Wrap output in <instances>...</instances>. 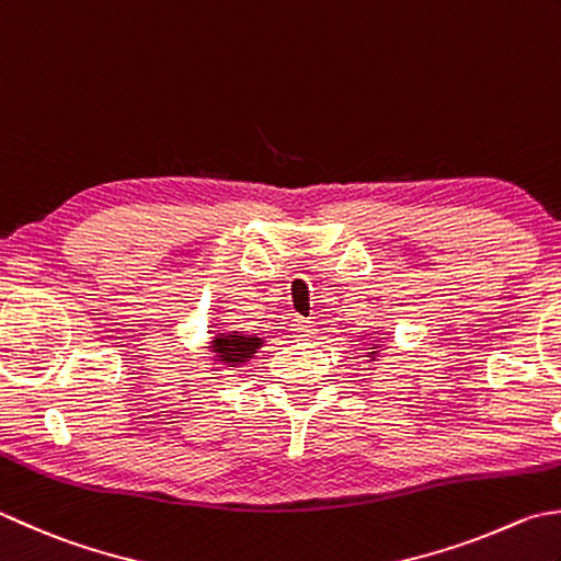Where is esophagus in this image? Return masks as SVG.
<instances>
[{"mask_svg": "<svg viewBox=\"0 0 561 561\" xmlns=\"http://www.w3.org/2000/svg\"><path fill=\"white\" fill-rule=\"evenodd\" d=\"M291 333L296 340H309L316 335V325L311 321H304V318H294Z\"/></svg>", "mask_w": 561, "mask_h": 561, "instance_id": "esophagus-1", "label": "esophagus"}]
</instances>
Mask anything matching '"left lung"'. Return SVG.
<instances>
[{
  "label": "left lung",
  "instance_id": "obj_1",
  "mask_svg": "<svg viewBox=\"0 0 561 561\" xmlns=\"http://www.w3.org/2000/svg\"><path fill=\"white\" fill-rule=\"evenodd\" d=\"M357 343L365 347V357L367 362H377L381 357L383 350H387V337H379V335H359Z\"/></svg>",
  "mask_w": 561,
  "mask_h": 561
}]
</instances>
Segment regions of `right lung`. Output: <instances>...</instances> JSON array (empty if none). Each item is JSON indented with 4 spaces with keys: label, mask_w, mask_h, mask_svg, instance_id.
<instances>
[{
    "label": "right lung",
    "mask_w": 561,
    "mask_h": 561,
    "mask_svg": "<svg viewBox=\"0 0 561 561\" xmlns=\"http://www.w3.org/2000/svg\"><path fill=\"white\" fill-rule=\"evenodd\" d=\"M265 345V337L257 333H240V331H214L206 343V355H211V375H218L224 369L245 367L248 362L260 353Z\"/></svg>",
    "instance_id": "1"
}]
</instances>
